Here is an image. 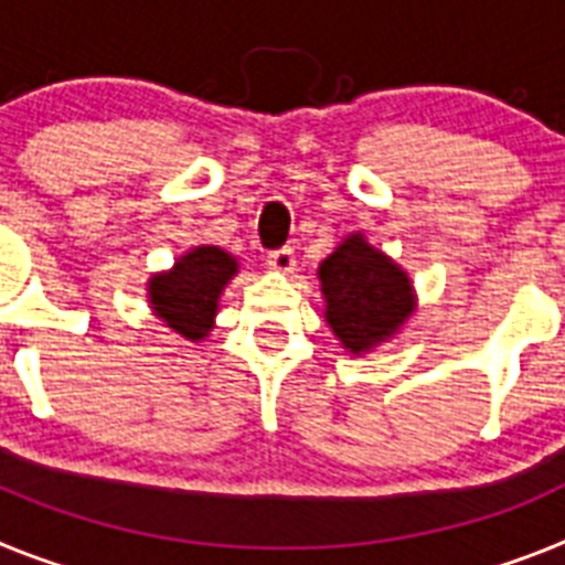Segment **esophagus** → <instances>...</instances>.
<instances>
[{"label": "esophagus", "mask_w": 565, "mask_h": 565, "mask_svg": "<svg viewBox=\"0 0 565 565\" xmlns=\"http://www.w3.org/2000/svg\"><path fill=\"white\" fill-rule=\"evenodd\" d=\"M267 264L269 269H276V273H292V269H296V253L289 247L273 249V253L267 255Z\"/></svg>", "instance_id": "esophagus-1"}]
</instances>
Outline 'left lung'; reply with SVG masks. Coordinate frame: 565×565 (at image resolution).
<instances>
[{
	"label": "left lung",
	"instance_id": "1",
	"mask_svg": "<svg viewBox=\"0 0 565 565\" xmlns=\"http://www.w3.org/2000/svg\"><path fill=\"white\" fill-rule=\"evenodd\" d=\"M327 323L341 347L364 355L392 338L415 310L409 276L372 247L364 233L347 235L318 267Z\"/></svg>",
	"mask_w": 565,
	"mask_h": 565
}]
</instances>
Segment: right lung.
<instances>
[{
	"label": "right lung",
	"mask_w": 565,
	"mask_h": 565,
	"mask_svg": "<svg viewBox=\"0 0 565 565\" xmlns=\"http://www.w3.org/2000/svg\"><path fill=\"white\" fill-rule=\"evenodd\" d=\"M238 273V262L222 247H193L173 269L147 281V298L156 316L184 335L188 341H204L213 330L218 298L230 278Z\"/></svg>",
	"instance_id": "add662e5"
}]
</instances>
